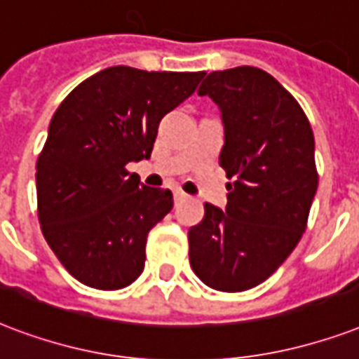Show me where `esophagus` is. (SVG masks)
Here are the masks:
<instances>
[{"instance_id":"obj_1","label":"esophagus","mask_w":359,"mask_h":359,"mask_svg":"<svg viewBox=\"0 0 359 359\" xmlns=\"http://www.w3.org/2000/svg\"><path fill=\"white\" fill-rule=\"evenodd\" d=\"M173 196H175V201H182V199H186V194L182 190H177Z\"/></svg>"}]
</instances>
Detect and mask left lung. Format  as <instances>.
Instances as JSON below:
<instances>
[{"instance_id":"8db88e82","label":"left lung","mask_w":359,"mask_h":359,"mask_svg":"<svg viewBox=\"0 0 359 359\" xmlns=\"http://www.w3.org/2000/svg\"><path fill=\"white\" fill-rule=\"evenodd\" d=\"M220 107L226 210L205 203L188 231L190 265L209 288L245 292L288 258L318 188L314 135L295 97L264 69L212 71L198 90Z\"/></svg>"}]
</instances>
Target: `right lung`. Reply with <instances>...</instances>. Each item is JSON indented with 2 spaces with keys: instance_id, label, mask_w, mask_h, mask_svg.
<instances>
[{
  "instance_id": "right-lung-1",
  "label": "right lung",
  "mask_w": 359,
  "mask_h": 359,
  "mask_svg": "<svg viewBox=\"0 0 359 359\" xmlns=\"http://www.w3.org/2000/svg\"><path fill=\"white\" fill-rule=\"evenodd\" d=\"M203 75L114 65L82 81L56 109L37 158V216L79 283L120 290L143 273L147 235L173 209V196L141 184L128 163L149 160L160 120Z\"/></svg>"
}]
</instances>
